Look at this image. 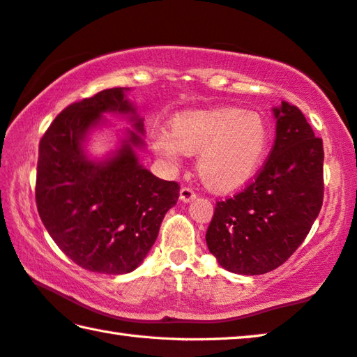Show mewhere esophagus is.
I'll list each match as a JSON object with an SVG mask.
<instances>
[{"label": "esophagus", "mask_w": 357, "mask_h": 357, "mask_svg": "<svg viewBox=\"0 0 357 357\" xmlns=\"http://www.w3.org/2000/svg\"><path fill=\"white\" fill-rule=\"evenodd\" d=\"M195 198H197L195 192L189 189V187H183V189L179 190V199L183 201V203H190V201H193Z\"/></svg>", "instance_id": "34e87169"}]
</instances>
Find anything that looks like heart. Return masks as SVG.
<instances>
[{
  "instance_id": "b5f03b06",
  "label": "heart",
  "mask_w": 357,
  "mask_h": 357,
  "mask_svg": "<svg viewBox=\"0 0 357 357\" xmlns=\"http://www.w3.org/2000/svg\"><path fill=\"white\" fill-rule=\"evenodd\" d=\"M270 132L262 115L241 107L189 111L174 116L172 128L151 135V146L168 165L198 154L197 172L207 189L228 193L255 176L268 150Z\"/></svg>"
}]
</instances>
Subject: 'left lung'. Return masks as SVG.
<instances>
[{
	"label": "left lung",
	"instance_id": "1",
	"mask_svg": "<svg viewBox=\"0 0 357 357\" xmlns=\"http://www.w3.org/2000/svg\"><path fill=\"white\" fill-rule=\"evenodd\" d=\"M273 150L255 183L218 201L207 248L231 273L264 275L303 243L323 204V142L300 109L273 107Z\"/></svg>",
	"mask_w": 357,
	"mask_h": 357
}]
</instances>
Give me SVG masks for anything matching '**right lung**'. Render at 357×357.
Wrapping results in <instances>:
<instances>
[{
  "label": "right lung",
  "mask_w": 357,
  "mask_h": 357,
  "mask_svg": "<svg viewBox=\"0 0 357 357\" xmlns=\"http://www.w3.org/2000/svg\"><path fill=\"white\" fill-rule=\"evenodd\" d=\"M115 87L86 98L56 116L38 145L36 201L51 238L79 267L125 275L145 261L162 220L176 204L179 187L140 164L144 119ZM106 114L126 118L117 144L105 157L86 150L89 135L112 127Z\"/></svg>",
  "instance_id": "add662e5"
}]
</instances>
